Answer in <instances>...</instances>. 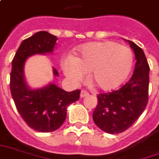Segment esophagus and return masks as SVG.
Segmentation results:
<instances>
[{"instance_id":"34e87169","label":"esophagus","mask_w":159,"mask_h":159,"mask_svg":"<svg viewBox=\"0 0 159 159\" xmlns=\"http://www.w3.org/2000/svg\"><path fill=\"white\" fill-rule=\"evenodd\" d=\"M89 95V94L86 92V91H84V90H82L80 92V97L81 98H84V97H87Z\"/></svg>"}]
</instances>
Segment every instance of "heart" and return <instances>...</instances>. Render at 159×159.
I'll return each mask as SVG.
<instances>
[{
    "mask_svg": "<svg viewBox=\"0 0 159 159\" xmlns=\"http://www.w3.org/2000/svg\"><path fill=\"white\" fill-rule=\"evenodd\" d=\"M133 52L128 47L111 41L84 44L75 57L62 59L61 67L67 78L74 83L83 80L89 72L90 84L103 91H110L123 83L132 70Z\"/></svg>",
    "mask_w": 159,
    "mask_h": 159,
    "instance_id": "b5f03b06",
    "label": "heart"
}]
</instances>
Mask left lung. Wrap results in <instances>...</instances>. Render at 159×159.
Masks as SVG:
<instances>
[{
    "instance_id": "left-lung-1",
    "label": "left lung",
    "mask_w": 159,
    "mask_h": 159,
    "mask_svg": "<svg viewBox=\"0 0 159 159\" xmlns=\"http://www.w3.org/2000/svg\"><path fill=\"white\" fill-rule=\"evenodd\" d=\"M134 51L133 75L123 86L110 93L98 95L93 113L95 125L104 132L118 134L129 128L146 108L148 99L149 66L143 50L125 39Z\"/></svg>"
}]
</instances>
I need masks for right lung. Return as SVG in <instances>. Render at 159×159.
<instances>
[{
  "mask_svg": "<svg viewBox=\"0 0 159 159\" xmlns=\"http://www.w3.org/2000/svg\"><path fill=\"white\" fill-rule=\"evenodd\" d=\"M58 38L46 31L38 32L21 42L11 62L10 88L16 107L22 119L32 129L40 132L55 131L66 119L67 108L80 98V89L65 91L49 82L33 89L24 75L27 59L36 54L52 53ZM52 74L58 76L52 67Z\"/></svg>",
  "mask_w": 159,
  "mask_h": 159,
  "instance_id": "1",
  "label": "right lung"
}]
</instances>
